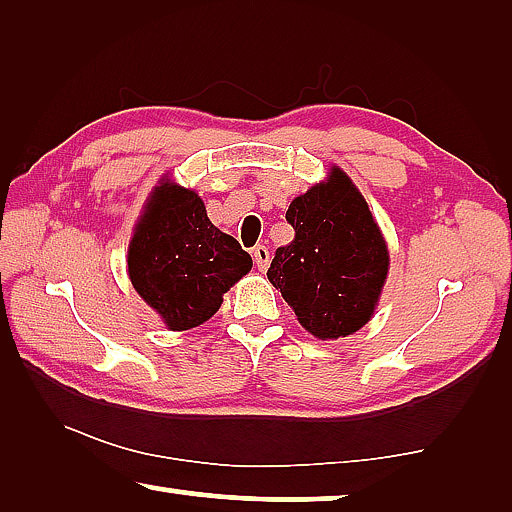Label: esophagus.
<instances>
[{"mask_svg": "<svg viewBox=\"0 0 512 512\" xmlns=\"http://www.w3.org/2000/svg\"><path fill=\"white\" fill-rule=\"evenodd\" d=\"M251 254H254V263L258 267V272H265L267 265H270V249H267L265 245H258V247H254Z\"/></svg>", "mask_w": 512, "mask_h": 512, "instance_id": "esophagus-1", "label": "esophagus"}]
</instances>
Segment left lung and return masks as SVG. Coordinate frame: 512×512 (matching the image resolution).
<instances>
[{"label":"left lung","mask_w":512,"mask_h":512,"mask_svg":"<svg viewBox=\"0 0 512 512\" xmlns=\"http://www.w3.org/2000/svg\"><path fill=\"white\" fill-rule=\"evenodd\" d=\"M295 240L276 249L267 270L299 324L320 340H338L372 320L390 270L381 226L356 183L338 165L290 201Z\"/></svg>","instance_id":"left-lung-1"}]
</instances>
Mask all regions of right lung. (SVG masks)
I'll return each instance as SVG.
<instances>
[{"mask_svg":"<svg viewBox=\"0 0 512 512\" xmlns=\"http://www.w3.org/2000/svg\"><path fill=\"white\" fill-rule=\"evenodd\" d=\"M251 265L240 242L208 220L195 190L161 177L133 226L127 272L167 329L190 331L211 320Z\"/></svg>","mask_w":512,"mask_h":512,"instance_id":"add662e5","label":"right lung"}]
</instances>
